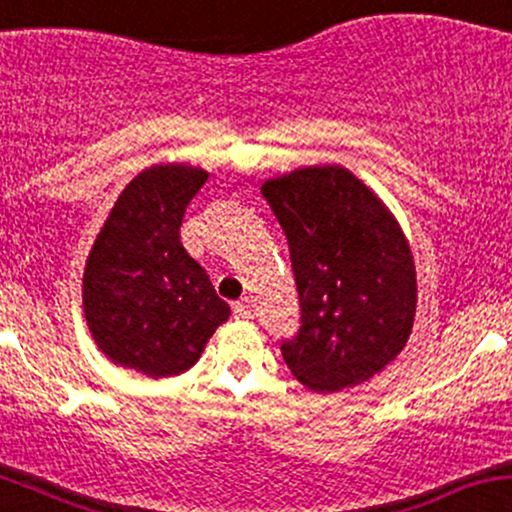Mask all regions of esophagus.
I'll return each instance as SVG.
<instances>
[{
  "mask_svg": "<svg viewBox=\"0 0 512 512\" xmlns=\"http://www.w3.org/2000/svg\"><path fill=\"white\" fill-rule=\"evenodd\" d=\"M234 317L237 319H251V314H254V309H251V302L246 300H239V302H234Z\"/></svg>",
  "mask_w": 512,
  "mask_h": 512,
  "instance_id": "1",
  "label": "esophagus"
}]
</instances>
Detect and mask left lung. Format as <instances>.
<instances>
[{
    "label": "left lung",
    "mask_w": 512,
    "mask_h": 512,
    "mask_svg": "<svg viewBox=\"0 0 512 512\" xmlns=\"http://www.w3.org/2000/svg\"><path fill=\"white\" fill-rule=\"evenodd\" d=\"M283 227L302 326L283 341L292 375L314 392L382 372L416 317L411 246L387 205L338 164L304 166L263 183Z\"/></svg>",
    "instance_id": "left-lung-1"
}]
</instances>
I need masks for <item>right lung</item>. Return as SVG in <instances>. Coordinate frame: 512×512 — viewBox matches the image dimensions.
I'll return each instance as SVG.
<instances>
[{
	"label": "right lung",
	"instance_id": "1",
	"mask_svg": "<svg viewBox=\"0 0 512 512\" xmlns=\"http://www.w3.org/2000/svg\"><path fill=\"white\" fill-rule=\"evenodd\" d=\"M205 181L208 171L188 164L140 171L86 258L82 300L96 346L154 380L191 370L229 319V304L181 244L183 212Z\"/></svg>",
	"mask_w": 512,
	"mask_h": 512
}]
</instances>
